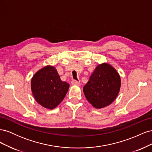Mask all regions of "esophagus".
Instances as JSON below:
<instances>
[{
	"mask_svg": "<svg viewBox=\"0 0 152 152\" xmlns=\"http://www.w3.org/2000/svg\"><path fill=\"white\" fill-rule=\"evenodd\" d=\"M71 84L73 86H80V82L79 81H77L75 80H73L71 82Z\"/></svg>",
	"mask_w": 152,
	"mask_h": 152,
	"instance_id": "1",
	"label": "esophagus"
}]
</instances>
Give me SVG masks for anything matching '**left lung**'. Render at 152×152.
Segmentation results:
<instances>
[{
	"label": "left lung",
	"mask_w": 152,
	"mask_h": 152,
	"mask_svg": "<svg viewBox=\"0 0 152 152\" xmlns=\"http://www.w3.org/2000/svg\"><path fill=\"white\" fill-rule=\"evenodd\" d=\"M121 85V77L115 69L103 63L96 68L83 91L87 101L99 109L107 107L116 99Z\"/></svg>",
	"instance_id": "left-lung-1"
}]
</instances>
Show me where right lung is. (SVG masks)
Segmentation results:
<instances>
[{
	"label": "right lung",
	"mask_w": 152,
	"mask_h": 152,
	"mask_svg": "<svg viewBox=\"0 0 152 152\" xmlns=\"http://www.w3.org/2000/svg\"><path fill=\"white\" fill-rule=\"evenodd\" d=\"M70 87L61 80L57 70L52 66L40 69L33 76L31 89L35 100L48 109H53L60 103Z\"/></svg>",
	"instance_id": "obj_1"
}]
</instances>
